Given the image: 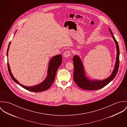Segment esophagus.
Listing matches in <instances>:
<instances>
[{
	"instance_id": "obj_1",
	"label": "esophagus",
	"mask_w": 127,
	"mask_h": 127,
	"mask_svg": "<svg viewBox=\"0 0 127 127\" xmlns=\"http://www.w3.org/2000/svg\"><path fill=\"white\" fill-rule=\"evenodd\" d=\"M71 52L70 51H65L64 54V57H65V58H67L69 56H70L71 55Z\"/></svg>"
}]
</instances>
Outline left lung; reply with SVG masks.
Instances as JSON below:
<instances>
[{
    "instance_id": "1",
    "label": "left lung",
    "mask_w": 127,
    "mask_h": 127,
    "mask_svg": "<svg viewBox=\"0 0 127 127\" xmlns=\"http://www.w3.org/2000/svg\"><path fill=\"white\" fill-rule=\"evenodd\" d=\"M112 37L115 42L117 49V57L115 67L112 74L109 78L103 81H93L89 80L85 75L83 65L80 58L75 55L73 57V61L74 65V74L73 78L74 82L76 85L80 88L88 91H95L101 89L110 83L116 76L118 71L119 66V48L118 44L114 36H113V33L109 29Z\"/></svg>"
}]
</instances>
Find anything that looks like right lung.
<instances>
[{
	"instance_id": "right-lung-1",
	"label": "right lung",
	"mask_w": 127,
	"mask_h": 127,
	"mask_svg": "<svg viewBox=\"0 0 127 127\" xmlns=\"http://www.w3.org/2000/svg\"><path fill=\"white\" fill-rule=\"evenodd\" d=\"M10 43H11V41L9 42L8 47L7 49V56H8L9 47L10 46ZM62 63V55H58L53 57L50 60L49 64L48 69V75L47 76L46 78L45 79V80L43 82L39 84V85L34 86L33 87H31L24 86L20 84L18 81L13 77L12 73L11 72L8 62L7 63V65H8V69L9 74L14 82H15L19 85H20V86L23 87L24 89L28 91H31L35 92H41V91H46L48 90L51 86L52 84H53L54 81L57 71L58 68L59 67V66H60V65Z\"/></svg>"
}]
</instances>
